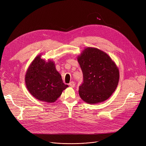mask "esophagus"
I'll use <instances>...</instances> for the list:
<instances>
[{"mask_svg": "<svg viewBox=\"0 0 146 146\" xmlns=\"http://www.w3.org/2000/svg\"><path fill=\"white\" fill-rule=\"evenodd\" d=\"M69 85L71 87H74V86H75V83H74V81H71L69 84Z\"/></svg>", "mask_w": 146, "mask_h": 146, "instance_id": "34e87169", "label": "esophagus"}]
</instances>
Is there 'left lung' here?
<instances>
[{"mask_svg":"<svg viewBox=\"0 0 146 146\" xmlns=\"http://www.w3.org/2000/svg\"><path fill=\"white\" fill-rule=\"evenodd\" d=\"M77 59L83 74L78 90L81 98L90 104L107 100L118 84L119 70L114 62L105 52L91 47Z\"/></svg>","mask_w":146,"mask_h":146,"instance_id":"obj_1","label":"left lung"}]
</instances>
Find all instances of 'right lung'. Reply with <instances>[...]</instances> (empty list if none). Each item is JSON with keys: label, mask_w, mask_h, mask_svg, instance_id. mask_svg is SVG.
<instances>
[{"label": "right lung", "mask_w": 146, "mask_h": 146, "mask_svg": "<svg viewBox=\"0 0 146 146\" xmlns=\"http://www.w3.org/2000/svg\"><path fill=\"white\" fill-rule=\"evenodd\" d=\"M29 92L36 99L49 103L54 102L68 86L62 81L54 63L47 62L37 56L29 66L25 75Z\"/></svg>", "instance_id": "right-lung-1"}]
</instances>
